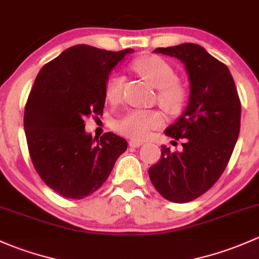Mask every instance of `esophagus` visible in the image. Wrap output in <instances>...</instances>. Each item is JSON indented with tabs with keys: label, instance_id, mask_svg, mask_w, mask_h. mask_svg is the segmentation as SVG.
Returning <instances> with one entry per match:
<instances>
[{
	"label": "esophagus",
	"instance_id": "obj_1",
	"mask_svg": "<svg viewBox=\"0 0 259 259\" xmlns=\"http://www.w3.org/2000/svg\"><path fill=\"white\" fill-rule=\"evenodd\" d=\"M130 146L131 147H140V146L143 145V141H138V140H130Z\"/></svg>",
	"mask_w": 259,
	"mask_h": 259
}]
</instances>
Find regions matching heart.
<instances>
[{
    "instance_id": "1",
    "label": "heart",
    "mask_w": 259,
    "mask_h": 259,
    "mask_svg": "<svg viewBox=\"0 0 259 259\" xmlns=\"http://www.w3.org/2000/svg\"><path fill=\"white\" fill-rule=\"evenodd\" d=\"M133 68L158 90V103L168 112H178L185 102V90L177 83L176 72L163 58L146 56L135 61ZM124 77L119 73L111 74L106 83V97L110 102H117L122 96ZM163 123V117L157 111H128L117 121L116 128L136 140L147 138L153 130Z\"/></svg>"
}]
</instances>
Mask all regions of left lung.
Returning <instances> with one entry per match:
<instances>
[{"mask_svg": "<svg viewBox=\"0 0 259 259\" xmlns=\"http://www.w3.org/2000/svg\"><path fill=\"white\" fill-rule=\"evenodd\" d=\"M156 53L185 65L189 81L187 107L166 135L183 138V151L162 146L161 159L148 169L154 188L175 203H186L207 192L227 167L241 127V102L228 67L203 47L182 44Z\"/></svg>", "mask_w": 259, "mask_h": 259, "instance_id": "obj_1", "label": "left lung"}]
</instances>
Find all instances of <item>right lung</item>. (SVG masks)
<instances>
[{
	"label": "right lung",
	"mask_w": 259,
	"mask_h": 259,
	"mask_svg": "<svg viewBox=\"0 0 259 259\" xmlns=\"http://www.w3.org/2000/svg\"><path fill=\"white\" fill-rule=\"evenodd\" d=\"M132 52L76 45L46 63L34 79L23 118L28 151L42 181L66 198L97 191L127 149V141L112 132L92 138L84 119L102 116L108 77Z\"/></svg>",
	"instance_id": "add662e5"
}]
</instances>
